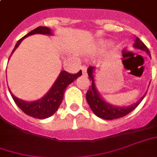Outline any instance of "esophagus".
<instances>
[{
    "label": "esophagus",
    "mask_w": 157,
    "mask_h": 157,
    "mask_svg": "<svg viewBox=\"0 0 157 157\" xmlns=\"http://www.w3.org/2000/svg\"><path fill=\"white\" fill-rule=\"evenodd\" d=\"M81 70L82 71V75H87V73H86V70H87V68H86V66L83 65V66H82V67H81Z\"/></svg>",
    "instance_id": "obj_1"
}]
</instances>
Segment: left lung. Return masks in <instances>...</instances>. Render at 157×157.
<instances>
[{
    "label": "left lung",
    "instance_id": "obj_1",
    "mask_svg": "<svg viewBox=\"0 0 157 157\" xmlns=\"http://www.w3.org/2000/svg\"><path fill=\"white\" fill-rule=\"evenodd\" d=\"M133 47L135 48H138V49H140L142 51L146 52L149 55L151 56V52L149 51L148 48L144 44L142 40H140V38L135 37ZM94 70H95V67H93V66H90L87 69V74H88V76H89L88 78L92 81V85L89 86V89L86 92V98L88 105H89L90 108L93 110V112L97 117H100L102 119L113 120V119H117V118H120V117H125L126 115L132 112V110L140 105V103L143 100V98L146 94V93H145V94L137 103L132 105L127 106V107H118V106H114V105H110L109 103L105 101L101 98V96L99 95L96 86H95V82H94Z\"/></svg>",
    "mask_w": 157,
    "mask_h": 157
}]
</instances>
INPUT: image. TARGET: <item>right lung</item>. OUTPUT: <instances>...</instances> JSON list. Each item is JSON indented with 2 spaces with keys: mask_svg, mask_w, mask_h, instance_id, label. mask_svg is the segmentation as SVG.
<instances>
[{
  "mask_svg": "<svg viewBox=\"0 0 157 157\" xmlns=\"http://www.w3.org/2000/svg\"><path fill=\"white\" fill-rule=\"evenodd\" d=\"M35 34H42V35H52L51 29L48 27L39 26L32 31L28 33L26 36L22 37L20 40H17V44L15 45V48L13 50L12 53L15 51V49L18 47L22 40L29 36H32ZM82 75V71H80L76 74H70L67 71H62L60 72L58 79L54 82L53 86L51 89L48 91V93L44 95L40 99L33 102H26L19 99L14 96L13 94L10 92L12 98H13L14 102L16 103L18 108L20 109L28 116L38 118V119H45L52 116L59 109V105L62 103L63 98V94L65 89L71 82H73L75 79Z\"/></svg>",
  "mask_w": 157,
  "mask_h": 157,
  "instance_id": "obj_1",
  "label": "right lung"
}]
</instances>
